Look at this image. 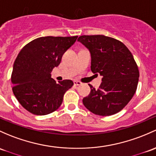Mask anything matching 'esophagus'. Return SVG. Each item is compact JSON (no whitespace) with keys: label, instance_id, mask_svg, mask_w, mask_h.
Segmentation results:
<instances>
[{"label":"esophagus","instance_id":"esophagus-1","mask_svg":"<svg viewBox=\"0 0 156 156\" xmlns=\"http://www.w3.org/2000/svg\"><path fill=\"white\" fill-rule=\"evenodd\" d=\"M74 85H75V86H79V85H81V82L78 81H74Z\"/></svg>","mask_w":156,"mask_h":156}]
</instances>
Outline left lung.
<instances>
[{
	"label": "left lung",
	"instance_id": "left-lung-1",
	"mask_svg": "<svg viewBox=\"0 0 156 156\" xmlns=\"http://www.w3.org/2000/svg\"><path fill=\"white\" fill-rule=\"evenodd\" d=\"M91 54V71L102 76L98 90L90 84V93L83 104L96 115L111 116L130 101L137 90L138 66L129 48L120 41L104 35L78 37Z\"/></svg>",
	"mask_w": 156,
	"mask_h": 156
}]
</instances>
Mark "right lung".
<instances>
[{
	"instance_id": "1",
	"label": "right lung",
	"mask_w": 156,
	"mask_h": 156,
	"mask_svg": "<svg viewBox=\"0 0 156 156\" xmlns=\"http://www.w3.org/2000/svg\"><path fill=\"white\" fill-rule=\"evenodd\" d=\"M77 38L78 36L39 37L19 53L11 75L12 92L21 105L31 114L46 115L55 111L61 105L64 93L73 86L71 80L57 83L50 73Z\"/></svg>"
}]
</instances>
